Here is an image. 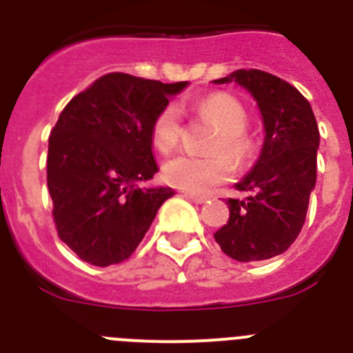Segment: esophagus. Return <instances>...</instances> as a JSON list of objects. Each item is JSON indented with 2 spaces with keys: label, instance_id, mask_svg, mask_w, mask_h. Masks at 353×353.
<instances>
[{
  "label": "esophagus",
  "instance_id": "34e87169",
  "mask_svg": "<svg viewBox=\"0 0 353 353\" xmlns=\"http://www.w3.org/2000/svg\"><path fill=\"white\" fill-rule=\"evenodd\" d=\"M183 198H187L189 201L192 203H205L207 201V196H198V194H192V192H183Z\"/></svg>",
  "mask_w": 353,
  "mask_h": 353
}]
</instances>
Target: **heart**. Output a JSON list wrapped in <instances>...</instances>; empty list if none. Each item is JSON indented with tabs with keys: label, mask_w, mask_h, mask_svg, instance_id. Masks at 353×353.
Segmentation results:
<instances>
[{
	"label": "heart",
	"mask_w": 353,
	"mask_h": 353,
	"mask_svg": "<svg viewBox=\"0 0 353 353\" xmlns=\"http://www.w3.org/2000/svg\"><path fill=\"white\" fill-rule=\"evenodd\" d=\"M192 111L199 120L208 121L215 129H219V134L208 146V152L214 155H174L164 162L162 176L170 185L179 187L182 191L203 194L232 179L233 164L227 157L228 154L236 162L248 159L251 152V143L244 134L248 129V113L244 105L228 93H212L205 97L196 102ZM182 118L179 105H164L152 123V141L161 152H171L179 145ZM221 151H226L228 154H221Z\"/></svg>",
	"instance_id": "heart-1"
}]
</instances>
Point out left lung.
Returning a JSON list of instances; mask_svg holds the SVG:
<instances>
[{
	"instance_id": "1",
	"label": "left lung",
	"mask_w": 353,
	"mask_h": 353,
	"mask_svg": "<svg viewBox=\"0 0 353 353\" xmlns=\"http://www.w3.org/2000/svg\"><path fill=\"white\" fill-rule=\"evenodd\" d=\"M212 83H236L251 93L265 129L256 164L235 183L249 196L228 199L230 219L214 239L236 261L269 260L295 242L305 221L316 183V118L297 88L263 70L240 68Z\"/></svg>"
}]
</instances>
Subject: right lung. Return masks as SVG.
Listing matches in <instances>:
<instances>
[{
    "label": "right lung",
    "mask_w": 353,
    "mask_h": 353,
    "mask_svg": "<svg viewBox=\"0 0 353 353\" xmlns=\"http://www.w3.org/2000/svg\"><path fill=\"white\" fill-rule=\"evenodd\" d=\"M187 81L164 84L113 72L65 105L49 136L48 187L58 235L90 265L120 263L136 251L170 187L154 179L152 123Z\"/></svg>",
    "instance_id": "1"
}]
</instances>
